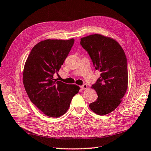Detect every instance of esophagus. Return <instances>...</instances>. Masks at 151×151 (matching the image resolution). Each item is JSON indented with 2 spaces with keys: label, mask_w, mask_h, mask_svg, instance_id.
<instances>
[{
  "label": "esophagus",
  "mask_w": 151,
  "mask_h": 151,
  "mask_svg": "<svg viewBox=\"0 0 151 151\" xmlns=\"http://www.w3.org/2000/svg\"><path fill=\"white\" fill-rule=\"evenodd\" d=\"M80 87H81V88L83 89V90H85V89H86V88H87V85H86V84H83V85H81Z\"/></svg>",
  "instance_id": "esophagus-1"
}]
</instances>
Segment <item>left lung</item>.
I'll list each match as a JSON object with an SVG mask.
<instances>
[{
  "instance_id": "left-lung-1",
  "label": "left lung",
  "mask_w": 151,
  "mask_h": 151,
  "mask_svg": "<svg viewBox=\"0 0 151 151\" xmlns=\"http://www.w3.org/2000/svg\"><path fill=\"white\" fill-rule=\"evenodd\" d=\"M80 44L87 51L95 69L101 73L92 86L98 98L89 107L98 115H107L119 106L128 88L127 57L114 39L98 34L82 38Z\"/></svg>"
}]
</instances>
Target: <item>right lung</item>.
<instances>
[{
	"mask_svg": "<svg viewBox=\"0 0 151 151\" xmlns=\"http://www.w3.org/2000/svg\"><path fill=\"white\" fill-rule=\"evenodd\" d=\"M74 43V39L45 40L34 46L24 64L23 84L30 101L50 117L57 118L68 109L79 87L53 78Z\"/></svg>",
	"mask_w": 151,
	"mask_h": 151,
	"instance_id": "right-lung-1",
	"label": "right lung"
}]
</instances>
